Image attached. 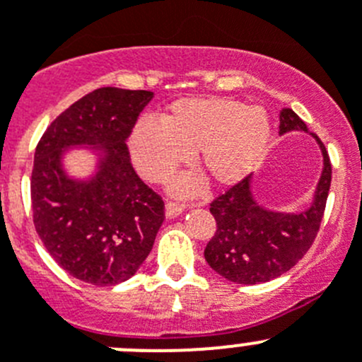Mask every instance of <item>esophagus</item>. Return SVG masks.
<instances>
[{
    "label": "esophagus",
    "mask_w": 362,
    "mask_h": 362,
    "mask_svg": "<svg viewBox=\"0 0 362 362\" xmlns=\"http://www.w3.org/2000/svg\"><path fill=\"white\" fill-rule=\"evenodd\" d=\"M182 211H184V205L175 204V202L165 204V218H177V216L182 214Z\"/></svg>",
    "instance_id": "34e87169"
}]
</instances>
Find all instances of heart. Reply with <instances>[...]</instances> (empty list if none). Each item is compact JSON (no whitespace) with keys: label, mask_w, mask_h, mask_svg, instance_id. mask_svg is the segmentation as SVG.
I'll return each mask as SVG.
<instances>
[{"label":"heart","mask_w":362,"mask_h":362,"mask_svg":"<svg viewBox=\"0 0 362 362\" xmlns=\"http://www.w3.org/2000/svg\"><path fill=\"white\" fill-rule=\"evenodd\" d=\"M268 137V117L259 107L228 98H184L158 123L135 124L130 151L146 180H164L192 153V162L209 182L232 185L257 165ZM194 185L192 178H182L175 191L187 194Z\"/></svg>","instance_id":"obj_1"}]
</instances>
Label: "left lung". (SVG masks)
<instances>
[{"label": "left lung", "instance_id": "1", "mask_svg": "<svg viewBox=\"0 0 362 362\" xmlns=\"http://www.w3.org/2000/svg\"><path fill=\"white\" fill-rule=\"evenodd\" d=\"M280 134L307 132V124L291 109L280 110ZM323 153V171L314 200L298 214L273 212L261 207L252 197L250 178L214 198L211 214L216 232L205 246V261L223 279L238 284H261L289 272L313 246L322 225L329 197L332 165L325 144L316 134Z\"/></svg>", "mask_w": 362, "mask_h": 362}]
</instances>
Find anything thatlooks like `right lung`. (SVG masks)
I'll list each match as a JSON object with an SVG mask.
<instances>
[{
    "mask_svg": "<svg viewBox=\"0 0 362 362\" xmlns=\"http://www.w3.org/2000/svg\"><path fill=\"white\" fill-rule=\"evenodd\" d=\"M151 98V90H93L64 110L35 148L30 191L37 234L64 272L93 286L130 279L164 221V202L137 177L124 143ZM71 146L102 151L89 181L63 171Z\"/></svg>",
    "mask_w": 362,
    "mask_h": 362,
    "instance_id": "add662e5",
    "label": "right lung"
}]
</instances>
